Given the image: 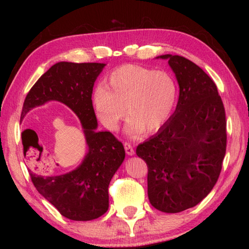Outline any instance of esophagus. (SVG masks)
<instances>
[{
  "label": "esophagus",
  "instance_id": "34e87169",
  "mask_svg": "<svg viewBox=\"0 0 249 249\" xmlns=\"http://www.w3.org/2000/svg\"><path fill=\"white\" fill-rule=\"evenodd\" d=\"M124 148H125L126 154H127L128 156H133L135 154V150L133 148V146H132V144H129V142H125Z\"/></svg>",
  "mask_w": 249,
  "mask_h": 249
}]
</instances>
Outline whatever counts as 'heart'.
<instances>
[{
    "mask_svg": "<svg viewBox=\"0 0 249 249\" xmlns=\"http://www.w3.org/2000/svg\"><path fill=\"white\" fill-rule=\"evenodd\" d=\"M101 83L92 95L95 115L104 127L116 130L126 112L124 132L137 137L146 129L155 132L169 120L178 99L172 74L137 65H125Z\"/></svg>",
    "mask_w": 249,
    "mask_h": 249,
    "instance_id": "heart-1",
    "label": "heart"
}]
</instances>
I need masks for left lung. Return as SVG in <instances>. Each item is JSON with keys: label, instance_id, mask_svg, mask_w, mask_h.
Listing matches in <instances>:
<instances>
[{"label": "left lung", "instance_id": "obj_1", "mask_svg": "<svg viewBox=\"0 0 249 249\" xmlns=\"http://www.w3.org/2000/svg\"><path fill=\"white\" fill-rule=\"evenodd\" d=\"M168 59L179 84L174 114L158 133L137 146L148 167V199L161 212L193 208L212 190L226 151L225 109L217 88L199 66L172 54Z\"/></svg>", "mask_w": 249, "mask_h": 249}]
</instances>
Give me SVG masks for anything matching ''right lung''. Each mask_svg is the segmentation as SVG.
Segmentation results:
<instances>
[{"label": "right lung", "instance_id": "obj_1", "mask_svg": "<svg viewBox=\"0 0 249 249\" xmlns=\"http://www.w3.org/2000/svg\"><path fill=\"white\" fill-rule=\"evenodd\" d=\"M104 67L105 64L98 62L54 64L29 90L20 115L22 121L34 107L58 101L67 105L80 120L88 145L81 165L61 175H50L32 165L28 168L37 191L61 215L72 221H91L107 212L108 184L125 158L124 146L114 135L96 132L98 121L91 98L95 80ZM27 130L37 136L33 129H25L22 142L23 134Z\"/></svg>", "mask_w": 249, "mask_h": 249}]
</instances>
